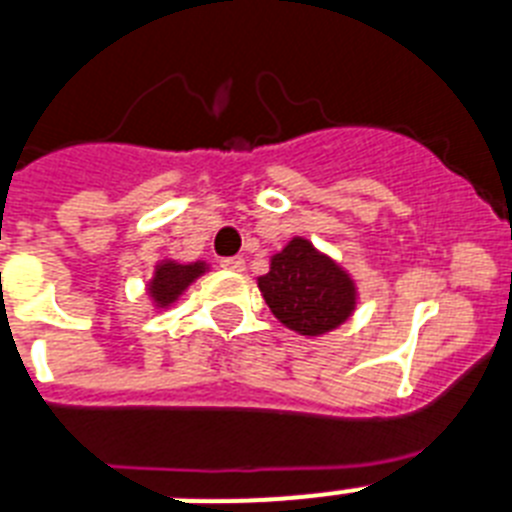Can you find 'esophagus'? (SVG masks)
Segmentation results:
<instances>
[{
    "mask_svg": "<svg viewBox=\"0 0 512 512\" xmlns=\"http://www.w3.org/2000/svg\"><path fill=\"white\" fill-rule=\"evenodd\" d=\"M220 268H226V270H244V257H223L220 260Z\"/></svg>",
    "mask_w": 512,
    "mask_h": 512,
    "instance_id": "34e87169",
    "label": "esophagus"
}]
</instances>
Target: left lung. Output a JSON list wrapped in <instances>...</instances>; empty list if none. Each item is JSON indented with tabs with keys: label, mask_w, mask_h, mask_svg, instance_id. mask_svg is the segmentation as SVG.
I'll return each instance as SVG.
<instances>
[{
	"label": "left lung",
	"mask_w": 512,
	"mask_h": 512,
	"mask_svg": "<svg viewBox=\"0 0 512 512\" xmlns=\"http://www.w3.org/2000/svg\"><path fill=\"white\" fill-rule=\"evenodd\" d=\"M257 286L270 313L302 336L334 331L357 307L350 273L302 236L270 257V270L257 278Z\"/></svg>",
	"instance_id": "8db88e82"
}]
</instances>
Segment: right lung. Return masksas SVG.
<instances>
[{
	"mask_svg": "<svg viewBox=\"0 0 512 512\" xmlns=\"http://www.w3.org/2000/svg\"><path fill=\"white\" fill-rule=\"evenodd\" d=\"M202 273H207V263L197 260V263H178V260H160L155 265V276L149 278L147 294L155 302L157 310H165L178 297L197 281Z\"/></svg>",
	"mask_w": 512,
	"mask_h": 512,
	"instance_id": "add662e5",
	"label": "right lung"
}]
</instances>
